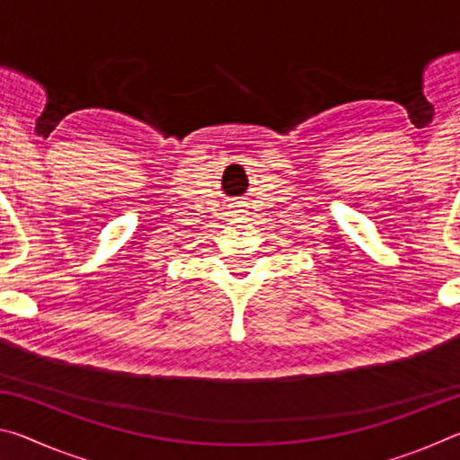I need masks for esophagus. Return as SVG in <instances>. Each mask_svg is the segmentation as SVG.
<instances>
[{
  "label": "esophagus",
  "instance_id": "1",
  "mask_svg": "<svg viewBox=\"0 0 460 460\" xmlns=\"http://www.w3.org/2000/svg\"><path fill=\"white\" fill-rule=\"evenodd\" d=\"M235 213H241V211H235Z\"/></svg>",
  "mask_w": 460,
  "mask_h": 460
}]
</instances>
